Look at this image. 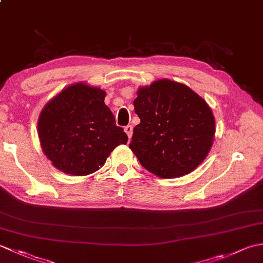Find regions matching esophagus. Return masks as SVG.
Listing matches in <instances>:
<instances>
[{
	"label": "esophagus",
	"mask_w": 263,
	"mask_h": 263,
	"mask_svg": "<svg viewBox=\"0 0 263 263\" xmlns=\"http://www.w3.org/2000/svg\"><path fill=\"white\" fill-rule=\"evenodd\" d=\"M124 131H125V133L127 135L128 139H131V138H132V135H133V127H132L131 125H126V126L124 127Z\"/></svg>",
	"instance_id": "34e87169"
}]
</instances>
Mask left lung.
<instances>
[{
	"label": "left lung",
	"mask_w": 263,
	"mask_h": 263,
	"mask_svg": "<svg viewBox=\"0 0 263 263\" xmlns=\"http://www.w3.org/2000/svg\"><path fill=\"white\" fill-rule=\"evenodd\" d=\"M133 100L140 123L130 149L140 164L161 178L181 177L208 156L215 117L205 100L184 83L159 79L139 87Z\"/></svg>",
	"instance_id": "obj_1"
}]
</instances>
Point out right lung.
Here are the masks:
<instances>
[{
  "label": "right lung",
  "mask_w": 263,
  "mask_h": 263,
  "mask_svg": "<svg viewBox=\"0 0 263 263\" xmlns=\"http://www.w3.org/2000/svg\"><path fill=\"white\" fill-rule=\"evenodd\" d=\"M105 96L103 89L77 82L44 106L38 138L55 168L72 176L89 175L105 164L117 146L126 144V133L116 126Z\"/></svg>",
  "instance_id": "right-lung-1"
}]
</instances>
